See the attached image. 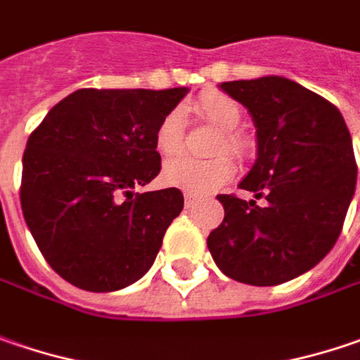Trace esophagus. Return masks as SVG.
Masks as SVG:
<instances>
[{"label":"esophagus","mask_w":360,"mask_h":360,"mask_svg":"<svg viewBox=\"0 0 360 360\" xmlns=\"http://www.w3.org/2000/svg\"><path fill=\"white\" fill-rule=\"evenodd\" d=\"M184 205H186V208L194 207V205H196V196H192V194H186V196H184Z\"/></svg>","instance_id":"esophagus-1"}]
</instances>
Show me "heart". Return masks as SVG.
Returning a JSON list of instances; mask_svg holds the SVG:
<instances>
[{
  "instance_id": "heart-1",
  "label": "heart",
  "mask_w": 360,
  "mask_h": 360,
  "mask_svg": "<svg viewBox=\"0 0 360 360\" xmlns=\"http://www.w3.org/2000/svg\"><path fill=\"white\" fill-rule=\"evenodd\" d=\"M190 109L200 119H207L221 129L212 152H226L229 155L245 160L251 153V143L245 135L233 131L241 121V107L219 91H207L190 105ZM155 148L164 155H176L184 148V119L180 111L166 113L155 127ZM164 182L168 186L184 190L188 194H208L221 188L233 176V164L225 155H214L208 160L198 158H174L164 166Z\"/></svg>"
}]
</instances>
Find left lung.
Masks as SVG:
<instances>
[{
	"instance_id": "obj_1",
	"label": "left lung",
	"mask_w": 360,
	"mask_h": 360,
	"mask_svg": "<svg viewBox=\"0 0 360 360\" xmlns=\"http://www.w3.org/2000/svg\"><path fill=\"white\" fill-rule=\"evenodd\" d=\"M249 111L257 160L239 188L265 205L221 194L225 219L207 245L226 278L278 285L310 271L338 239L356 186L352 139L340 111L283 77L219 84Z\"/></svg>"
}]
</instances>
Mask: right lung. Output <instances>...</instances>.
<instances>
[{"mask_svg":"<svg viewBox=\"0 0 360 360\" xmlns=\"http://www.w3.org/2000/svg\"><path fill=\"white\" fill-rule=\"evenodd\" d=\"M188 89H79L30 135L20 200L48 265L86 292L143 278L182 212L178 188L135 192L160 174L155 127Z\"/></svg>","mask_w":360,"mask_h":360,"instance_id":"obj_1","label":"right lung"}]
</instances>
